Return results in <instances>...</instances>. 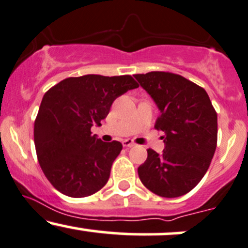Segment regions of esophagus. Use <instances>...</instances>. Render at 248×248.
Wrapping results in <instances>:
<instances>
[{
    "instance_id": "1",
    "label": "esophagus",
    "mask_w": 248,
    "mask_h": 248,
    "mask_svg": "<svg viewBox=\"0 0 248 248\" xmlns=\"http://www.w3.org/2000/svg\"><path fill=\"white\" fill-rule=\"evenodd\" d=\"M122 145H124V148H132V147H134V145H135V143L130 141V140H124V141L122 142Z\"/></svg>"
}]
</instances>
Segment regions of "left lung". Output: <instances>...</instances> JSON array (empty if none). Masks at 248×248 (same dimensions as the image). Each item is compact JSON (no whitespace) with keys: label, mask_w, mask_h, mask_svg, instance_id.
<instances>
[{"label":"left lung","mask_w":248,"mask_h":248,"mask_svg":"<svg viewBox=\"0 0 248 248\" xmlns=\"http://www.w3.org/2000/svg\"><path fill=\"white\" fill-rule=\"evenodd\" d=\"M134 77L159 108L155 128L165 133L163 154L148 149L139 177L156 195L183 196L209 169L217 145V113L204 89L183 76L151 71Z\"/></svg>","instance_id":"left-lung-1"}]
</instances>
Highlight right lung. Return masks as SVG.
Returning a JSON list of instances; mask_svg holds the SVG:
<instances>
[{
  "label": "right lung",
  "instance_id": "right-lung-1",
  "mask_svg": "<svg viewBox=\"0 0 248 248\" xmlns=\"http://www.w3.org/2000/svg\"><path fill=\"white\" fill-rule=\"evenodd\" d=\"M136 88L130 75H84L61 80L44 94L34 121V145L54 188L85 198L105 186L122 144L103 142L91 135V127L100 126L116 98Z\"/></svg>",
  "mask_w": 248,
  "mask_h": 248
}]
</instances>
